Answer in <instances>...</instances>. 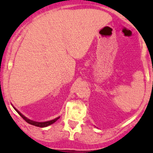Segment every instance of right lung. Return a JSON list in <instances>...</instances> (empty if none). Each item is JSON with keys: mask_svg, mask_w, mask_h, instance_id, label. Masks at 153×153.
<instances>
[{"mask_svg": "<svg viewBox=\"0 0 153 153\" xmlns=\"http://www.w3.org/2000/svg\"><path fill=\"white\" fill-rule=\"evenodd\" d=\"M14 109H15V110H16V112H18V113L19 114V115H21V117H22V118H23V119H24V120H25V121H27V123H29V124H32V125H33V126H39V127H45V126H49V125H51V124H53V123H55V121H57V120H58V119H59V118H60V117H58V118H55V119H53V120H51V121H46V122H36V121H32V120H29V119H28V118H26V117L24 116V115H23L22 114H21V112H19V111H18V110H17V109H15V107H14Z\"/></svg>", "mask_w": 153, "mask_h": 153, "instance_id": "add662e5", "label": "right lung"}]
</instances>
